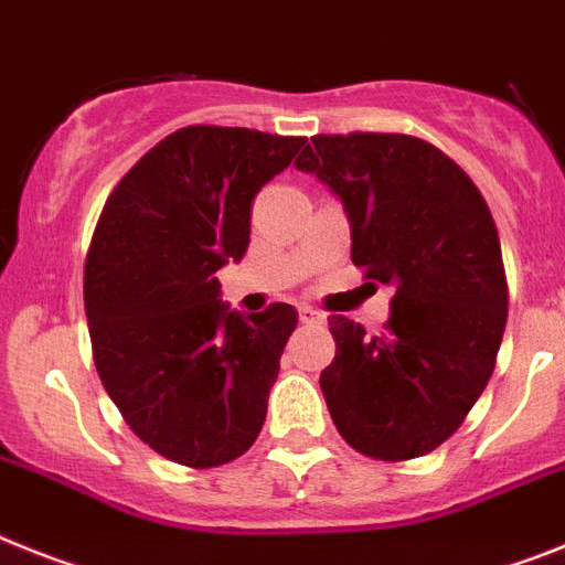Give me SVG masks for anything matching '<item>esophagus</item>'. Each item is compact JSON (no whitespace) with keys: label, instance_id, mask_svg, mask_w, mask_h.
I'll list each match as a JSON object with an SVG mask.
<instances>
[{"label":"esophagus","instance_id":"obj_1","mask_svg":"<svg viewBox=\"0 0 565 565\" xmlns=\"http://www.w3.org/2000/svg\"><path fill=\"white\" fill-rule=\"evenodd\" d=\"M298 319L305 321V324H321V321H324V312L312 310L310 305H301L298 307Z\"/></svg>","mask_w":565,"mask_h":565}]
</instances>
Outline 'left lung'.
<instances>
[{"label": "left lung", "instance_id": "1", "mask_svg": "<svg viewBox=\"0 0 565 565\" xmlns=\"http://www.w3.org/2000/svg\"><path fill=\"white\" fill-rule=\"evenodd\" d=\"M341 201L350 258L393 287L379 335L333 316L321 393L339 434L373 459L430 454L494 371L509 292L494 217L451 158L411 135H316L296 160Z\"/></svg>", "mask_w": 565, "mask_h": 565}]
</instances>
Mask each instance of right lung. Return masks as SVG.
I'll return each mask as SVG.
<instances>
[{"instance_id":"right-lung-1","label":"right lung","mask_w":565,"mask_h":565,"mask_svg":"<svg viewBox=\"0 0 565 565\" xmlns=\"http://www.w3.org/2000/svg\"><path fill=\"white\" fill-rule=\"evenodd\" d=\"M305 137L189 126L108 194L85 258L94 364L140 439L189 468L232 462L267 419L290 305L232 310L217 269L249 246L253 201Z\"/></svg>"}]
</instances>
